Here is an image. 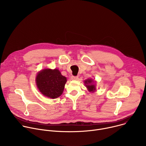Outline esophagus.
Masks as SVG:
<instances>
[{
    "label": "esophagus",
    "mask_w": 146,
    "mask_h": 146,
    "mask_svg": "<svg viewBox=\"0 0 146 146\" xmlns=\"http://www.w3.org/2000/svg\"><path fill=\"white\" fill-rule=\"evenodd\" d=\"M78 79V76H72L71 77V80H77Z\"/></svg>",
    "instance_id": "1"
}]
</instances>
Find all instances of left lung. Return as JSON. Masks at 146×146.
Masks as SVG:
<instances>
[{"label": "left lung", "instance_id": "obj_1", "mask_svg": "<svg viewBox=\"0 0 146 146\" xmlns=\"http://www.w3.org/2000/svg\"><path fill=\"white\" fill-rule=\"evenodd\" d=\"M94 81L92 79H87L84 81V84L90 92H94L96 90V87L95 84H93Z\"/></svg>", "mask_w": 146, "mask_h": 146}]
</instances>
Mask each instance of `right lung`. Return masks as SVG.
Masks as SVG:
<instances>
[{"instance_id":"right-lung-1","label":"right lung","mask_w":146,"mask_h":146,"mask_svg":"<svg viewBox=\"0 0 146 146\" xmlns=\"http://www.w3.org/2000/svg\"><path fill=\"white\" fill-rule=\"evenodd\" d=\"M66 81V77L62 76L57 69H43L37 73L36 77L39 91L51 99H56L62 94Z\"/></svg>"}]
</instances>
